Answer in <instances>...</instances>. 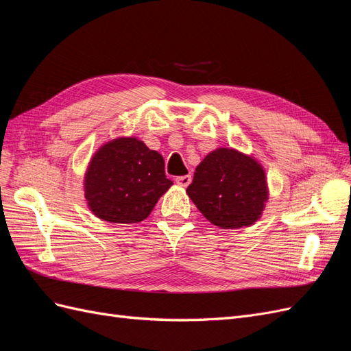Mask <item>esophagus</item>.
Returning a JSON list of instances; mask_svg holds the SVG:
<instances>
[{"mask_svg":"<svg viewBox=\"0 0 351 351\" xmlns=\"http://www.w3.org/2000/svg\"><path fill=\"white\" fill-rule=\"evenodd\" d=\"M190 182H192V176H190V174H187V176H180V177L176 178V183H177L178 186H182V187H187V186L190 184Z\"/></svg>","mask_w":351,"mask_h":351,"instance_id":"esophagus-1","label":"esophagus"}]
</instances>
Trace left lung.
I'll use <instances>...</instances> for the list:
<instances>
[{
    "mask_svg": "<svg viewBox=\"0 0 351 351\" xmlns=\"http://www.w3.org/2000/svg\"><path fill=\"white\" fill-rule=\"evenodd\" d=\"M186 193L202 215L224 230L253 226L269 197L263 167L232 147L209 152L196 167Z\"/></svg>",
    "mask_w": 351,
    "mask_h": 351,
    "instance_id": "1",
    "label": "left lung"
}]
</instances>
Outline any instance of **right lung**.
I'll return each instance as SVG.
<instances>
[{
	"instance_id": "obj_1",
	"label": "right lung",
	"mask_w": 351,
	"mask_h": 351,
	"mask_svg": "<svg viewBox=\"0 0 351 351\" xmlns=\"http://www.w3.org/2000/svg\"><path fill=\"white\" fill-rule=\"evenodd\" d=\"M83 182L92 214L115 224L146 219L173 186L165 176L162 155L136 137L104 143L90 158Z\"/></svg>"
}]
</instances>
